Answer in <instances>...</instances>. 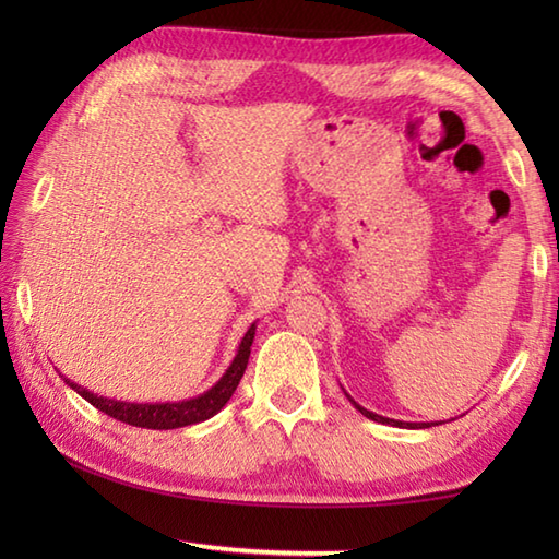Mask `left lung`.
<instances>
[{
    "label": "left lung",
    "instance_id": "1",
    "mask_svg": "<svg viewBox=\"0 0 559 559\" xmlns=\"http://www.w3.org/2000/svg\"><path fill=\"white\" fill-rule=\"evenodd\" d=\"M353 402V400H349ZM359 412H362L367 419H372V421H380V424H392V427H406V429H427V427H431V424H409V421H394V419H386V416H380V414H372V412H367V409H362V406H359L357 402H353Z\"/></svg>",
    "mask_w": 559,
    "mask_h": 559
}]
</instances>
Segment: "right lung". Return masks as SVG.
Masks as SVG:
<instances>
[{"label": "right lung", "mask_w": 559, "mask_h": 559, "mask_svg": "<svg viewBox=\"0 0 559 559\" xmlns=\"http://www.w3.org/2000/svg\"><path fill=\"white\" fill-rule=\"evenodd\" d=\"M253 335H257V325L249 328V333L243 335L239 353H236L234 362L226 374L216 382L210 392L197 396V400H187V402H175V404H130V402H116V400H103L98 394H91L83 386L73 384L71 380H66V384H71L75 392H79L83 400L91 402L96 409L103 414L112 416V419L126 421L130 427H140V429H179V427H189V424H200L204 419H210L222 406L231 400V394L239 386L246 365H249V355H251V343Z\"/></svg>", "instance_id": "1"}]
</instances>
